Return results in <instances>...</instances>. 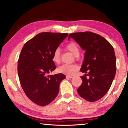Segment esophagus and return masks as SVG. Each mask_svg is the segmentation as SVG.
Segmentation results:
<instances>
[{
	"label": "esophagus",
	"instance_id": "obj_1",
	"mask_svg": "<svg viewBox=\"0 0 128 128\" xmlns=\"http://www.w3.org/2000/svg\"><path fill=\"white\" fill-rule=\"evenodd\" d=\"M66 78H72V76H70V75H66Z\"/></svg>",
	"mask_w": 128,
	"mask_h": 128
}]
</instances>
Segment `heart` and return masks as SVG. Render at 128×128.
Masks as SVG:
<instances>
[{
	"label": "heart",
	"mask_w": 128,
	"mask_h": 128,
	"mask_svg": "<svg viewBox=\"0 0 128 128\" xmlns=\"http://www.w3.org/2000/svg\"><path fill=\"white\" fill-rule=\"evenodd\" d=\"M66 48L75 57L80 56V49L78 46L75 42H71L66 46ZM52 60L56 64H59L60 62V49L56 48L54 51L52 55ZM78 70V66L74 64H63L59 66L58 71L60 73L66 74L68 75H72Z\"/></svg>",
	"instance_id": "1"
}]
</instances>
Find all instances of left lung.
I'll list each match as a JSON object with an SVG mask.
<instances>
[{"mask_svg":"<svg viewBox=\"0 0 128 128\" xmlns=\"http://www.w3.org/2000/svg\"><path fill=\"white\" fill-rule=\"evenodd\" d=\"M85 50L80 71L82 82L78 93L84 99L94 102L103 97L109 90L116 75V58L114 48L104 38L91 32L70 34ZM88 76L89 78H86Z\"/></svg>","mask_w":128,"mask_h":128,"instance_id":"8db88e82","label":"left lung"}]
</instances>
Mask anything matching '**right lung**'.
Returning a JSON list of instances; mask_svg holds the SVG:
<instances>
[{
	"instance_id": "add662e5",
	"label": "right lung",
	"mask_w": 128,
	"mask_h": 128,
	"mask_svg": "<svg viewBox=\"0 0 128 128\" xmlns=\"http://www.w3.org/2000/svg\"><path fill=\"white\" fill-rule=\"evenodd\" d=\"M68 34L42 32L27 42L21 51L18 72L23 90L36 104L44 106L56 98L61 81L60 73L48 75L56 69L52 55Z\"/></svg>"
}]
</instances>
